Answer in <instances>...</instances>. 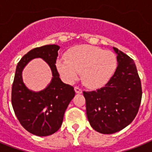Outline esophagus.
<instances>
[{
  "label": "esophagus",
  "instance_id": "34e87169",
  "mask_svg": "<svg viewBox=\"0 0 152 152\" xmlns=\"http://www.w3.org/2000/svg\"><path fill=\"white\" fill-rule=\"evenodd\" d=\"M75 91L77 94H81V93H82V89L79 88V87H77V86L75 87Z\"/></svg>",
  "mask_w": 152,
  "mask_h": 152
}]
</instances>
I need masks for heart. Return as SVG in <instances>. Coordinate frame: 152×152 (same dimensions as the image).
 I'll return each mask as SVG.
<instances>
[{
    "mask_svg": "<svg viewBox=\"0 0 152 152\" xmlns=\"http://www.w3.org/2000/svg\"><path fill=\"white\" fill-rule=\"evenodd\" d=\"M66 58H59L56 66L64 81L73 82L81 72V80L90 88H99L108 82L116 71V56L110 51L92 45H78L70 49Z\"/></svg>",
    "mask_w": 152,
    "mask_h": 152,
    "instance_id": "b5f03b06",
    "label": "heart"
}]
</instances>
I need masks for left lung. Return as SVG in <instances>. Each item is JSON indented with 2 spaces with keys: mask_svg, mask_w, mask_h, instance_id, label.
<instances>
[{
  "mask_svg": "<svg viewBox=\"0 0 152 152\" xmlns=\"http://www.w3.org/2000/svg\"><path fill=\"white\" fill-rule=\"evenodd\" d=\"M117 56L116 72L103 88L84 91L86 112L94 129L113 134L129 125L142 100V85L136 66L129 56L113 47Z\"/></svg>",
  "mask_w": 152,
  "mask_h": 152,
  "instance_id": "left-lung-1",
  "label": "left lung"
}]
</instances>
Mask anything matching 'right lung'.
Returning a JSON list of instances; mask_svg holds the SVG:
<instances>
[{
	"label": "right lung",
	"instance_id": "right-lung-1",
	"mask_svg": "<svg viewBox=\"0 0 152 152\" xmlns=\"http://www.w3.org/2000/svg\"><path fill=\"white\" fill-rule=\"evenodd\" d=\"M57 45H46L27 52L17 64L11 92V102L16 116L29 132L38 136L55 133L62 124L65 110L75 95L74 88L63 83L56 66ZM41 57L52 70L50 84L44 90L35 92L24 84L22 72L31 60Z\"/></svg>",
	"mask_w": 152,
	"mask_h": 152
}]
</instances>
